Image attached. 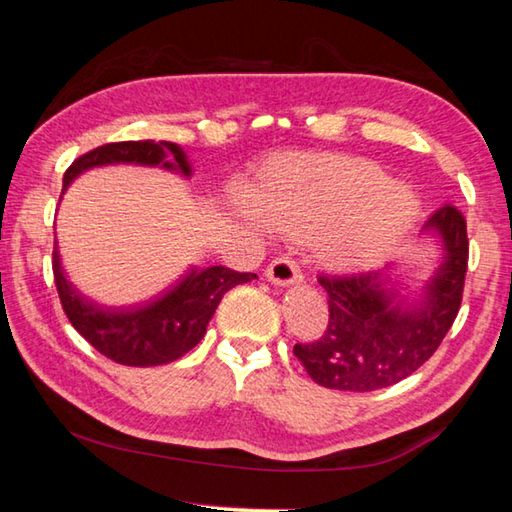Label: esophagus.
I'll return each mask as SVG.
<instances>
[{"instance_id":"esophagus-1","label":"esophagus","mask_w":512,"mask_h":512,"mask_svg":"<svg viewBox=\"0 0 512 512\" xmlns=\"http://www.w3.org/2000/svg\"><path fill=\"white\" fill-rule=\"evenodd\" d=\"M268 282L275 284V287H291V284L302 282V271L300 266L289 257H277L266 268Z\"/></svg>"}]
</instances>
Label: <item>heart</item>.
I'll return each instance as SVG.
<instances>
[{
  "mask_svg": "<svg viewBox=\"0 0 512 512\" xmlns=\"http://www.w3.org/2000/svg\"><path fill=\"white\" fill-rule=\"evenodd\" d=\"M241 219L262 232L320 239L329 262L368 266L400 244L420 212L418 196L377 164L300 158L273 171L259 196L239 192Z\"/></svg>",
  "mask_w": 512,
  "mask_h": 512,
  "instance_id": "heart-1",
  "label": "heart"
}]
</instances>
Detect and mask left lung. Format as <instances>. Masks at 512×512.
I'll list each match as a JSON object with an SVG mask.
<instances>
[{"label": "left lung", "mask_w": 512, "mask_h": 512, "mask_svg": "<svg viewBox=\"0 0 512 512\" xmlns=\"http://www.w3.org/2000/svg\"><path fill=\"white\" fill-rule=\"evenodd\" d=\"M422 232L436 237L443 257L411 296L397 289L391 266L318 277L329 296V325L320 341L293 348L316 384L379 391L413 375L443 343L463 298L467 225L454 205H445L429 216Z\"/></svg>", "instance_id": "left-lung-1"}]
</instances>
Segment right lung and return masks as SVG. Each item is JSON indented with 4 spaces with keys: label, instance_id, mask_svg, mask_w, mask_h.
<instances>
[{
    "label": "right lung",
    "instance_id": "add662e5",
    "mask_svg": "<svg viewBox=\"0 0 512 512\" xmlns=\"http://www.w3.org/2000/svg\"><path fill=\"white\" fill-rule=\"evenodd\" d=\"M108 164H144L192 176L187 153L173 142H117L99 146L76 160L63 176V194L81 173ZM54 277L63 309L85 341L103 357L124 366L149 368L183 357L203 339L221 298L255 273H237L225 266L192 271L164 296L137 309H108L85 300L65 277L58 246L54 248Z\"/></svg>",
    "mask_w": 512,
    "mask_h": 512
}]
</instances>
